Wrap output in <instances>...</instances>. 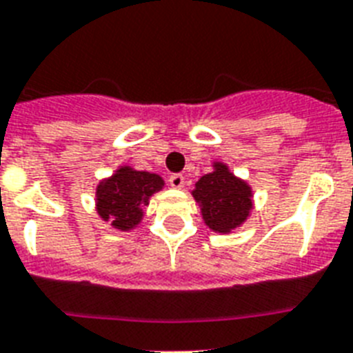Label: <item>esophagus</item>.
Returning <instances> with one entry per match:
<instances>
[{"mask_svg": "<svg viewBox=\"0 0 353 353\" xmlns=\"http://www.w3.org/2000/svg\"><path fill=\"white\" fill-rule=\"evenodd\" d=\"M169 184H171V188H174V190H180V188H184V176L180 173H174L169 176Z\"/></svg>", "mask_w": 353, "mask_h": 353, "instance_id": "esophagus-1", "label": "esophagus"}]
</instances>
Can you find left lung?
Segmentation results:
<instances>
[{"label":"left lung","mask_w":353,"mask_h":353,"mask_svg":"<svg viewBox=\"0 0 353 353\" xmlns=\"http://www.w3.org/2000/svg\"><path fill=\"white\" fill-rule=\"evenodd\" d=\"M213 173L194 184L193 196L200 204L205 225L219 233H230L246 221L253 208L252 188L236 179L225 163H213Z\"/></svg>","instance_id":"1"}]
</instances>
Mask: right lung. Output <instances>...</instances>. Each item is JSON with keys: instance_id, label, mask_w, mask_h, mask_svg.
<instances>
[{"instance_id": "obj_1", "label": "right lung", "mask_w": 353, "mask_h": 353, "mask_svg": "<svg viewBox=\"0 0 353 353\" xmlns=\"http://www.w3.org/2000/svg\"><path fill=\"white\" fill-rule=\"evenodd\" d=\"M163 188L162 176L148 171H134L123 165L111 179L97 188V211L103 221H111L112 228L122 231L140 224L143 205L149 204L151 194Z\"/></svg>"}]
</instances>
